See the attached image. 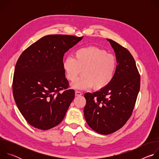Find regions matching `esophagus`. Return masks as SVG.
<instances>
[{"mask_svg":"<svg viewBox=\"0 0 159 159\" xmlns=\"http://www.w3.org/2000/svg\"><path fill=\"white\" fill-rule=\"evenodd\" d=\"M75 96H80L82 94V93L80 91H75Z\"/></svg>","mask_w":159,"mask_h":159,"instance_id":"34e87169","label":"esophagus"}]
</instances>
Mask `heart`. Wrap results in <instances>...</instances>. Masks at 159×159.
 I'll use <instances>...</instances> for the list:
<instances>
[{
    "label": "heart",
    "mask_w": 159,
    "mask_h": 159,
    "mask_svg": "<svg viewBox=\"0 0 159 159\" xmlns=\"http://www.w3.org/2000/svg\"><path fill=\"white\" fill-rule=\"evenodd\" d=\"M66 79L74 81L82 72L83 76L72 84L75 89H88L93 86L96 90L106 87L115 77L117 61L115 57L95 47L77 50L74 57H68L62 63Z\"/></svg>",
    "instance_id": "heart-1"
}]
</instances>
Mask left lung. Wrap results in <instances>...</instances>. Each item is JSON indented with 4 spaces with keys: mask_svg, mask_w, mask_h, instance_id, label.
<instances>
[{
    "mask_svg": "<svg viewBox=\"0 0 159 159\" xmlns=\"http://www.w3.org/2000/svg\"><path fill=\"white\" fill-rule=\"evenodd\" d=\"M107 40L118 63L115 77L106 87L84 95L86 122L102 134L114 133L125 125L132 114L140 87V76L131 54L116 42Z\"/></svg>",
    "mask_w": 159,
    "mask_h": 159,
    "instance_id": "1",
    "label": "left lung"
}]
</instances>
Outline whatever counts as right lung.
<instances>
[{
  "label": "right lung",
  "instance_id": "add662e5",
  "mask_svg": "<svg viewBox=\"0 0 159 159\" xmlns=\"http://www.w3.org/2000/svg\"><path fill=\"white\" fill-rule=\"evenodd\" d=\"M83 37L51 34L32 44L19 57L14 70L12 92L27 122L42 130L60 124L74 99L62 67L64 54ZM66 90L61 93L60 90Z\"/></svg>",
  "mask_w": 159,
  "mask_h": 159
}]
</instances>
